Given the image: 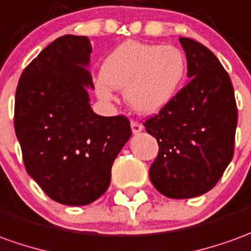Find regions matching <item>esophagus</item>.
I'll return each instance as SVG.
<instances>
[{"label": "esophagus", "mask_w": 251, "mask_h": 251, "mask_svg": "<svg viewBox=\"0 0 251 251\" xmlns=\"http://www.w3.org/2000/svg\"><path fill=\"white\" fill-rule=\"evenodd\" d=\"M131 131H133V134H138V133H141L144 129V126L140 124V122H134V121H131Z\"/></svg>", "instance_id": "obj_1"}]
</instances>
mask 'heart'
Returning <instances> with one entry per match:
<instances>
[{
    "label": "heart",
    "mask_w": 251,
    "mask_h": 251,
    "mask_svg": "<svg viewBox=\"0 0 251 251\" xmlns=\"http://www.w3.org/2000/svg\"><path fill=\"white\" fill-rule=\"evenodd\" d=\"M186 72V57L178 47L127 40L104 59L95 89L100 99L111 100L114 88H124L133 110L153 114L174 99Z\"/></svg>",
    "instance_id": "1"
}]
</instances>
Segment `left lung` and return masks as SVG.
Instances as JSON below:
<instances>
[{"label": "left lung", "mask_w": 251, "mask_h": 251, "mask_svg": "<svg viewBox=\"0 0 251 251\" xmlns=\"http://www.w3.org/2000/svg\"><path fill=\"white\" fill-rule=\"evenodd\" d=\"M179 42L190 81L144 126L159 144L151 182L166 197L192 199L209 192L231 162L238 110L216 55L196 40Z\"/></svg>", "instance_id": "8db88e82"}]
</instances>
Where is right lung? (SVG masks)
I'll list each match as a JSON object with an SVG mask.
<instances>
[{
    "label": "right lung",
    "instance_id": "right-lung-1",
    "mask_svg": "<svg viewBox=\"0 0 251 251\" xmlns=\"http://www.w3.org/2000/svg\"><path fill=\"white\" fill-rule=\"evenodd\" d=\"M87 36L64 35L43 49L16 89L15 130L25 170L59 204L87 205L107 190L111 166L131 136L124 115L92 111Z\"/></svg>",
    "mask_w": 251,
    "mask_h": 251
}]
</instances>
